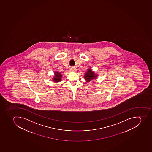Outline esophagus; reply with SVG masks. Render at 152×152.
I'll return each instance as SVG.
<instances>
[{
  "label": "esophagus",
  "mask_w": 152,
  "mask_h": 152,
  "mask_svg": "<svg viewBox=\"0 0 152 152\" xmlns=\"http://www.w3.org/2000/svg\"><path fill=\"white\" fill-rule=\"evenodd\" d=\"M76 71H77V69H75V68L74 67H72L70 69V71L71 72H74Z\"/></svg>",
  "instance_id": "1"
}]
</instances>
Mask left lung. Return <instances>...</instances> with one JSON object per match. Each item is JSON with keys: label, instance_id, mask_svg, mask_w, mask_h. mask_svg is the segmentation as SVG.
I'll return each instance as SVG.
<instances>
[{"label": "left lung", "instance_id": "8db88e82", "mask_svg": "<svg viewBox=\"0 0 152 152\" xmlns=\"http://www.w3.org/2000/svg\"><path fill=\"white\" fill-rule=\"evenodd\" d=\"M97 77H98V75L97 73H95L94 71L92 70V69L91 68H89L85 73L84 78L86 81L88 83L92 80L96 79Z\"/></svg>", "mask_w": 152, "mask_h": 152}]
</instances>
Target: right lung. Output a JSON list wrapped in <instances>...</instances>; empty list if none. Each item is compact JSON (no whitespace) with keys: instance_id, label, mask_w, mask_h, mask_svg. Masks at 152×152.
Returning a JSON list of instances; mask_svg holds the SVG:
<instances>
[{"instance_id":"obj_1","label":"right lung","mask_w":152,"mask_h":152,"mask_svg":"<svg viewBox=\"0 0 152 152\" xmlns=\"http://www.w3.org/2000/svg\"><path fill=\"white\" fill-rule=\"evenodd\" d=\"M61 77H62V74L61 73L58 71L54 72V75L53 77V81L55 83H58L61 81Z\"/></svg>"}]
</instances>
